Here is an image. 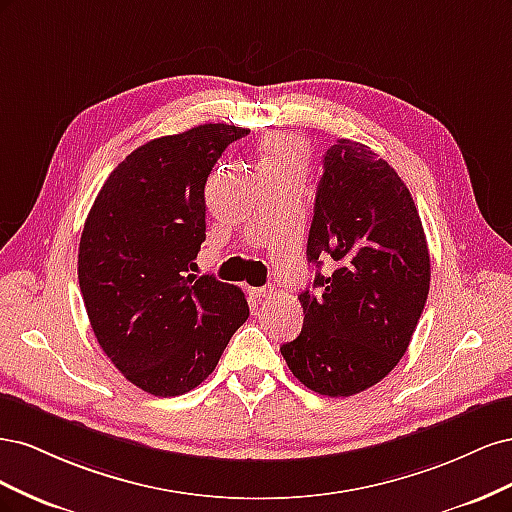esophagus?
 I'll use <instances>...</instances> for the list:
<instances>
[{"mask_svg": "<svg viewBox=\"0 0 512 512\" xmlns=\"http://www.w3.org/2000/svg\"><path fill=\"white\" fill-rule=\"evenodd\" d=\"M252 297L256 299V301H265V299H271V294H273V286H260V288H252Z\"/></svg>", "mask_w": 512, "mask_h": 512, "instance_id": "obj_1", "label": "esophagus"}]
</instances>
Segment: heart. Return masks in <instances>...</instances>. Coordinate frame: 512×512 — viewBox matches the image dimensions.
<instances>
[{
  "label": "heart",
  "instance_id": "1",
  "mask_svg": "<svg viewBox=\"0 0 512 512\" xmlns=\"http://www.w3.org/2000/svg\"><path fill=\"white\" fill-rule=\"evenodd\" d=\"M307 162V145L301 136L290 132L271 134L262 143V175L301 173Z\"/></svg>",
  "mask_w": 512,
  "mask_h": 512
}]
</instances>
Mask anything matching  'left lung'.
Masks as SVG:
<instances>
[{
    "label": "left lung",
    "instance_id": "8db88e82",
    "mask_svg": "<svg viewBox=\"0 0 512 512\" xmlns=\"http://www.w3.org/2000/svg\"><path fill=\"white\" fill-rule=\"evenodd\" d=\"M299 294L303 329L280 348L307 389L350 397L378 384L406 354L429 294V250L414 200L395 168L339 138L324 153ZM322 257L336 269L319 273Z\"/></svg>",
    "mask_w": 512,
    "mask_h": 512
}]
</instances>
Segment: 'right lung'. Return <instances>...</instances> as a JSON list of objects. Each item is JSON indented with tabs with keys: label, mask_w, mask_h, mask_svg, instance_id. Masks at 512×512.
I'll use <instances>...</instances> for the list:
<instances>
[{
	"label": "right lung",
	"mask_w": 512,
	"mask_h": 512,
	"mask_svg": "<svg viewBox=\"0 0 512 512\" xmlns=\"http://www.w3.org/2000/svg\"><path fill=\"white\" fill-rule=\"evenodd\" d=\"M247 128L203 123L134 149L94 200L79 286L100 348L134 386L177 397L207 380L250 316L241 288L194 275L205 183Z\"/></svg>",
	"instance_id": "obj_1"
}]
</instances>
